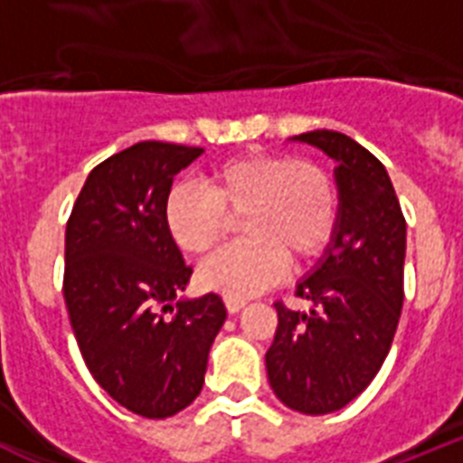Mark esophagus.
I'll use <instances>...</instances> for the list:
<instances>
[{
  "instance_id": "esophagus-1",
  "label": "esophagus",
  "mask_w": 463,
  "mask_h": 463,
  "mask_svg": "<svg viewBox=\"0 0 463 463\" xmlns=\"http://www.w3.org/2000/svg\"><path fill=\"white\" fill-rule=\"evenodd\" d=\"M224 304H227L229 313H239V310L245 306V301L243 298H236V297H224Z\"/></svg>"
}]
</instances>
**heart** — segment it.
Here are the masks:
<instances>
[{"label": "heart", "mask_w": 463, "mask_h": 463, "mask_svg": "<svg viewBox=\"0 0 463 463\" xmlns=\"http://www.w3.org/2000/svg\"><path fill=\"white\" fill-rule=\"evenodd\" d=\"M336 187L315 165L288 155H243L208 174L206 187L178 183L166 196L165 222L183 252L203 255L239 224L243 241L203 264L202 280L227 297H252L285 271V257L317 255L336 224Z\"/></svg>", "instance_id": "obj_1"}]
</instances>
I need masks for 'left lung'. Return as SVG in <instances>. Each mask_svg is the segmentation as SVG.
<instances>
[{
    "label": "left lung",
    "instance_id": "obj_1",
    "mask_svg": "<svg viewBox=\"0 0 463 463\" xmlns=\"http://www.w3.org/2000/svg\"><path fill=\"white\" fill-rule=\"evenodd\" d=\"M289 141L336 162L338 211L325 255L297 282L308 310L276 304L267 373L285 406L326 415L357 399L390 353L403 306L406 220L387 169L357 141L334 129Z\"/></svg>",
    "mask_w": 463,
    "mask_h": 463
}]
</instances>
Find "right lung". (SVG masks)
Returning a JSON list of instances; mask_svg holds the SVG:
<instances>
[{
  "label": "right lung",
  "instance_id": "obj_1",
  "mask_svg": "<svg viewBox=\"0 0 463 463\" xmlns=\"http://www.w3.org/2000/svg\"><path fill=\"white\" fill-rule=\"evenodd\" d=\"M202 153L134 143L90 171L67 222L64 301L80 354L110 399L148 420L199 396L227 320L215 292L181 297L192 269L165 222L174 178Z\"/></svg>",
  "mask_w": 463,
  "mask_h": 463
}]
</instances>
